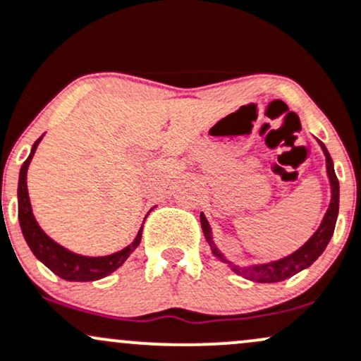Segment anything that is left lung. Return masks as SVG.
Here are the masks:
<instances>
[{
    "label": "left lung",
    "instance_id": "obj_1",
    "mask_svg": "<svg viewBox=\"0 0 361 361\" xmlns=\"http://www.w3.org/2000/svg\"><path fill=\"white\" fill-rule=\"evenodd\" d=\"M318 143H320L322 150H324L325 161H327V174H329V180H331V192H332L331 206H329V209L325 212L318 230L313 233V237H311L302 247H299L295 252H292L290 256L282 257V259L279 261H271V263L254 264V267H237V264L226 261L225 256H223V254L218 250V247H216L214 240H212L209 223H207L206 216L200 214V225H202L204 237H206L207 244L211 245L212 254H214L218 259H221L223 263H228L231 270L237 273V275L259 283L282 282V280L290 279V276L295 275V273H299L301 270H305V268L311 267V264L318 259V256L324 252L329 242H331L334 228H336L337 212H339V181H337L336 171H334V162H332L331 154H329V150L325 149L324 143L322 142Z\"/></svg>",
    "mask_w": 361,
    "mask_h": 361
}]
</instances>
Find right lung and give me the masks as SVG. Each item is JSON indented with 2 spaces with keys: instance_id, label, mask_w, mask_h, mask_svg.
<instances>
[{
  "instance_id": "right-lung-1",
  "label": "right lung",
  "mask_w": 361,
  "mask_h": 361,
  "mask_svg": "<svg viewBox=\"0 0 361 361\" xmlns=\"http://www.w3.org/2000/svg\"><path fill=\"white\" fill-rule=\"evenodd\" d=\"M43 140L37 138L34 142L32 150H30L29 157L25 159V162L20 168V176H18V221H20L22 233H24L25 242L32 250L34 256L48 267L50 270L59 275L60 279L71 280V282H93V280L104 279V276L111 275L112 271H116L124 261L130 257V254L140 245L142 240V228H140L138 235L135 237V240L131 242L128 247H124L119 252L109 254V256H98V257H90V256H81V254L71 252L69 249L62 247L60 244H56L55 240H51L41 226L37 225L36 218H34L32 209H30V200L27 193V168L32 161V155L36 152L37 145Z\"/></svg>"
}]
</instances>
